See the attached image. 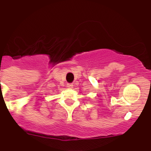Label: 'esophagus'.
<instances>
[{
    "label": "esophagus",
    "instance_id": "34e87169",
    "mask_svg": "<svg viewBox=\"0 0 151 151\" xmlns=\"http://www.w3.org/2000/svg\"><path fill=\"white\" fill-rule=\"evenodd\" d=\"M73 86H74V85H73V84H71V83H68V84H67V85H66L67 88H69V89H71V88H73Z\"/></svg>",
    "mask_w": 151,
    "mask_h": 151
}]
</instances>
